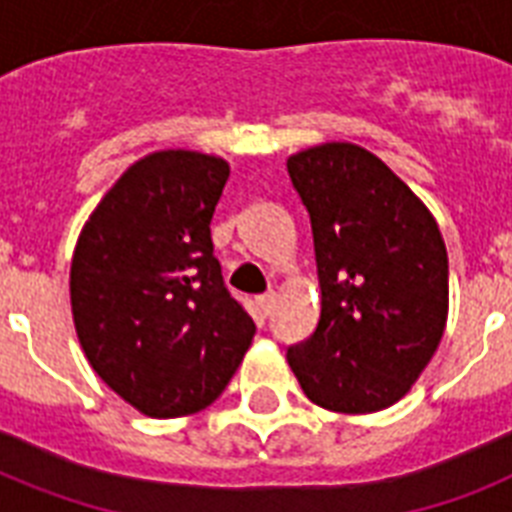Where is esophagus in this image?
<instances>
[{
	"mask_svg": "<svg viewBox=\"0 0 512 512\" xmlns=\"http://www.w3.org/2000/svg\"><path fill=\"white\" fill-rule=\"evenodd\" d=\"M273 303H276V295H273V292H265V295L257 297V305H260V311H263V316H271Z\"/></svg>",
	"mask_w": 512,
	"mask_h": 512,
	"instance_id": "34e87169",
	"label": "esophagus"
}]
</instances>
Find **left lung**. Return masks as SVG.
Masks as SVG:
<instances>
[{
	"label": "left lung",
	"mask_w": 512,
	"mask_h": 512,
	"mask_svg": "<svg viewBox=\"0 0 512 512\" xmlns=\"http://www.w3.org/2000/svg\"><path fill=\"white\" fill-rule=\"evenodd\" d=\"M308 209L321 319L287 361L313 404L342 414L396 404L436 353L449 311V260L409 185L353 143L289 156Z\"/></svg>",
	"instance_id": "obj_1"
}]
</instances>
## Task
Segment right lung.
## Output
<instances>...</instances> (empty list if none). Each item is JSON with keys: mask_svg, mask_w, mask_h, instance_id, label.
I'll list each match as a JSON object with an SVG mask.
<instances>
[{"mask_svg": "<svg viewBox=\"0 0 512 512\" xmlns=\"http://www.w3.org/2000/svg\"><path fill=\"white\" fill-rule=\"evenodd\" d=\"M228 175V162L196 151L146 156L116 180L76 241L71 311L84 356L151 417L212 404L255 335L209 233Z\"/></svg>", "mask_w": 512, "mask_h": 512, "instance_id": "1", "label": "right lung"}]
</instances>
